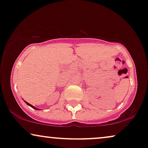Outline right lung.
<instances>
[{"label": "right lung", "instance_id": "right-lung-1", "mask_svg": "<svg viewBox=\"0 0 148 148\" xmlns=\"http://www.w3.org/2000/svg\"><path fill=\"white\" fill-rule=\"evenodd\" d=\"M25 103H26V104H27L28 105H29V106H30V107H32V108H33L34 109H36V110H39V109H37V108H36V107H34L33 106V105H30V103H28V102H26V101H25Z\"/></svg>", "mask_w": 148, "mask_h": 148}]
</instances>
